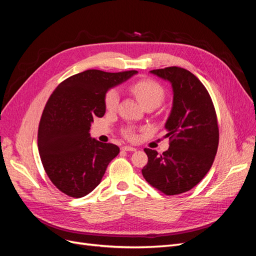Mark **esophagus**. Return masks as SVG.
I'll return each mask as SVG.
<instances>
[{
	"instance_id": "34e87169",
	"label": "esophagus",
	"mask_w": 256,
	"mask_h": 256,
	"mask_svg": "<svg viewBox=\"0 0 256 256\" xmlns=\"http://www.w3.org/2000/svg\"><path fill=\"white\" fill-rule=\"evenodd\" d=\"M122 150L125 152H136V148H134V147H132V146H122Z\"/></svg>"
}]
</instances>
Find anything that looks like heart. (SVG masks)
<instances>
[{
  "instance_id": "obj_1",
  "label": "heart",
  "mask_w": 256,
  "mask_h": 256,
  "mask_svg": "<svg viewBox=\"0 0 256 256\" xmlns=\"http://www.w3.org/2000/svg\"><path fill=\"white\" fill-rule=\"evenodd\" d=\"M129 90L145 108H157L164 102L166 92L162 85L152 79H138L129 85ZM120 102V92L116 88H110L104 95V106L108 111H115ZM122 136L128 141L136 140V132L132 127L122 130Z\"/></svg>"
}]
</instances>
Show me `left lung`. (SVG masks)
I'll return each mask as SVG.
<instances>
[{"label": "left lung", "mask_w": 256, "mask_h": 256, "mask_svg": "<svg viewBox=\"0 0 256 256\" xmlns=\"http://www.w3.org/2000/svg\"><path fill=\"white\" fill-rule=\"evenodd\" d=\"M173 88V108L166 122V152L144 148L148 161L142 168L146 182L166 196L191 190L210 170L219 145V127L208 90L196 76L182 67L154 69Z\"/></svg>", "instance_id": "obj_1"}]
</instances>
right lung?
Returning <instances> with one entry per match:
<instances>
[{
    "mask_svg": "<svg viewBox=\"0 0 256 256\" xmlns=\"http://www.w3.org/2000/svg\"><path fill=\"white\" fill-rule=\"evenodd\" d=\"M136 72L88 69L60 82L50 95L38 127V150L50 180L68 196L94 190L118 154V146L90 136V124L104 115L108 90Z\"/></svg>",
    "mask_w": 256,
    "mask_h": 256,
    "instance_id": "obj_1",
    "label": "right lung"
}]
</instances>
